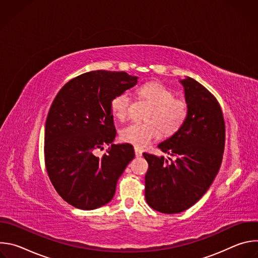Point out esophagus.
I'll return each mask as SVG.
<instances>
[{
    "label": "esophagus",
    "mask_w": 258,
    "mask_h": 258,
    "mask_svg": "<svg viewBox=\"0 0 258 258\" xmlns=\"http://www.w3.org/2000/svg\"><path fill=\"white\" fill-rule=\"evenodd\" d=\"M135 154H136V157H141L142 156V151L139 148H135Z\"/></svg>",
    "instance_id": "obj_1"
}]
</instances>
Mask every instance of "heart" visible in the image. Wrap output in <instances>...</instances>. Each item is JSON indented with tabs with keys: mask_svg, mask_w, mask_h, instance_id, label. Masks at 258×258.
<instances>
[{
	"mask_svg": "<svg viewBox=\"0 0 258 258\" xmlns=\"http://www.w3.org/2000/svg\"><path fill=\"white\" fill-rule=\"evenodd\" d=\"M139 96L153 107L147 116L148 122H132L120 130L122 141L133 144L138 148H145L153 139L163 135L169 136L177 132L188 115L187 104L175 99L173 92L167 87L148 83L138 89ZM131 105L127 92L117 93L111 101L112 114L118 119H124Z\"/></svg>",
	"mask_w": 258,
	"mask_h": 258,
	"instance_id": "b5f03b06",
	"label": "heart"
}]
</instances>
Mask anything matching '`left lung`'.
Listing matches in <instances>:
<instances>
[{"label":"left lung","instance_id":"left-lung-1","mask_svg":"<svg viewBox=\"0 0 258 258\" xmlns=\"http://www.w3.org/2000/svg\"><path fill=\"white\" fill-rule=\"evenodd\" d=\"M183 87L187 118L172 136L158 145L169 157L143 153L149 164L145 175L146 201L162 213H179L193 206L209 189L222 164L225 121L214 96L186 77Z\"/></svg>","mask_w":258,"mask_h":258}]
</instances>
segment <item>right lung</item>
Instances as JSON below:
<instances>
[{
  "label": "right lung",
  "instance_id": "1",
  "mask_svg": "<svg viewBox=\"0 0 258 258\" xmlns=\"http://www.w3.org/2000/svg\"><path fill=\"white\" fill-rule=\"evenodd\" d=\"M124 71L95 70L68 82L57 94L45 126V161L58 194L84 210L112 200L116 183L134 159V147L113 144L112 98L138 83ZM109 148L102 158L97 149Z\"/></svg>",
  "mask_w": 258,
  "mask_h": 258
}]
</instances>
